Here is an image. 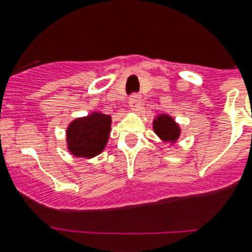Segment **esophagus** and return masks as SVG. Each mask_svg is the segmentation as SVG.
I'll return each mask as SVG.
<instances>
[{"label": "esophagus", "mask_w": 252, "mask_h": 252, "mask_svg": "<svg viewBox=\"0 0 252 252\" xmlns=\"http://www.w3.org/2000/svg\"><path fill=\"white\" fill-rule=\"evenodd\" d=\"M140 102H141V96H140V95L138 94L130 95L129 100H128V104H129L130 110H137Z\"/></svg>", "instance_id": "34e87169"}]
</instances>
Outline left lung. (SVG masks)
<instances>
[{
  "label": "left lung",
  "mask_w": 252,
  "mask_h": 252,
  "mask_svg": "<svg viewBox=\"0 0 252 252\" xmlns=\"http://www.w3.org/2000/svg\"><path fill=\"white\" fill-rule=\"evenodd\" d=\"M153 129L158 137L163 142H174L178 141L180 136V126L178 123L167 114L158 115L153 120Z\"/></svg>",
  "instance_id": "1"
}]
</instances>
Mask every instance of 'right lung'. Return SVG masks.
I'll use <instances>...</instances> for the list:
<instances>
[{
    "label": "right lung",
    "instance_id": "right-lung-1",
    "mask_svg": "<svg viewBox=\"0 0 252 252\" xmlns=\"http://www.w3.org/2000/svg\"><path fill=\"white\" fill-rule=\"evenodd\" d=\"M111 123V116L96 111L73 120L66 129L69 152L81 158H93L102 153L110 137Z\"/></svg>",
    "mask_w": 252,
    "mask_h": 252
}]
</instances>
